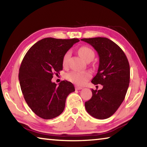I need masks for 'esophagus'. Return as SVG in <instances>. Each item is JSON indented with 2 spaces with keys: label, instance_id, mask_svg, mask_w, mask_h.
Returning <instances> with one entry per match:
<instances>
[{
  "label": "esophagus",
  "instance_id": "esophagus-1",
  "mask_svg": "<svg viewBox=\"0 0 147 147\" xmlns=\"http://www.w3.org/2000/svg\"><path fill=\"white\" fill-rule=\"evenodd\" d=\"M75 89H76V90H80V89H82V87H80V86H75Z\"/></svg>",
  "mask_w": 147,
  "mask_h": 147
}]
</instances>
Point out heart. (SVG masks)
I'll list each match as a JSON object with an SVG mask.
<instances>
[{
  "mask_svg": "<svg viewBox=\"0 0 147 147\" xmlns=\"http://www.w3.org/2000/svg\"><path fill=\"white\" fill-rule=\"evenodd\" d=\"M78 54L80 56L86 61L89 60V59L92 60L94 56V53L93 50L86 46L81 47L78 49ZM70 55V51H67L65 53L63 56V59H62V63H63V66L67 65ZM91 77V74L88 71H73L69 72L65 75V78L69 81L78 86H82L84 84H85Z\"/></svg>",
  "mask_w": 147,
  "mask_h": 147,
  "instance_id": "1",
  "label": "heart"
}]
</instances>
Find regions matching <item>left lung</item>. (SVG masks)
<instances>
[{"label": "left lung", "mask_w": 147, "mask_h": 147, "mask_svg": "<svg viewBox=\"0 0 147 147\" xmlns=\"http://www.w3.org/2000/svg\"><path fill=\"white\" fill-rule=\"evenodd\" d=\"M81 40L90 44L97 52L98 72L91 82L103 86L100 90L91 89L93 95L85 102V108L94 118H109L125 98L130 76L128 60L123 50L108 38H84Z\"/></svg>", "instance_id": "1"}]
</instances>
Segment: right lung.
I'll use <instances>...</instances> for the list:
<instances>
[{
	"label": "right lung",
	"instance_id": "obj_1",
	"mask_svg": "<svg viewBox=\"0 0 147 147\" xmlns=\"http://www.w3.org/2000/svg\"><path fill=\"white\" fill-rule=\"evenodd\" d=\"M79 41L44 38L24 56L19 68L20 86L27 104L39 117L51 119L60 115L67 96L75 91L70 82L63 80L57 86L51 80L63 69L65 53Z\"/></svg>",
	"mask_w": 147,
	"mask_h": 147
}]
</instances>
